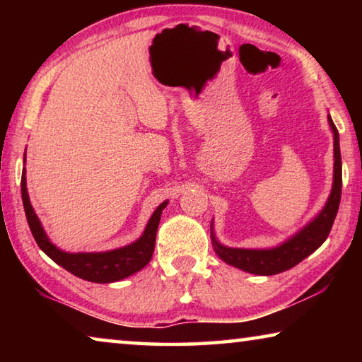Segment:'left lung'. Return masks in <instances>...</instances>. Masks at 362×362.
Instances as JSON below:
<instances>
[{
  "instance_id": "8db88e82",
  "label": "left lung",
  "mask_w": 362,
  "mask_h": 362,
  "mask_svg": "<svg viewBox=\"0 0 362 362\" xmlns=\"http://www.w3.org/2000/svg\"><path fill=\"white\" fill-rule=\"evenodd\" d=\"M327 121L334 136V180L332 189L322 209L302 226L291 238H287L278 246L265 249H244V247H228L217 240L214 233V220L211 222V240L216 254L228 265L240 268L246 273L260 274V276H272V274L283 273L291 269L297 263L306 259L310 254L321 246L327 240L330 228H332L337 212H339L340 196H341V156H340V140L339 131L334 124L330 115Z\"/></svg>"
}]
</instances>
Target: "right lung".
<instances>
[{"label": "right lung", "instance_id": "right-lung-1", "mask_svg": "<svg viewBox=\"0 0 362 362\" xmlns=\"http://www.w3.org/2000/svg\"><path fill=\"white\" fill-rule=\"evenodd\" d=\"M23 164H25V159H23ZM21 188L27 222L36 244H38L40 249L49 259H52L57 265L65 268L66 272L75 274V276L99 284L115 283V281H121L140 272L151 260L153 250H155L159 220H161L163 209L168 206L169 201H164V203L156 207V211L153 212L148 223L145 226L142 236L134 243L127 244V246L103 250V252H66V250L59 249L56 244H52L51 240H49L32 203H30L25 168L22 170Z\"/></svg>", "mask_w": 362, "mask_h": 362}]
</instances>
